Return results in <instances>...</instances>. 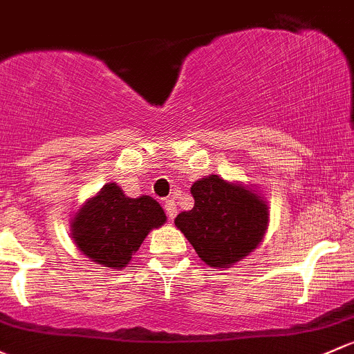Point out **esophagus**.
Segmentation results:
<instances>
[{"mask_svg": "<svg viewBox=\"0 0 354 354\" xmlns=\"http://www.w3.org/2000/svg\"><path fill=\"white\" fill-rule=\"evenodd\" d=\"M165 210H166V215H167V218H169V221H173V218L176 217L178 210H176V203H174L173 200H166Z\"/></svg>", "mask_w": 354, "mask_h": 354, "instance_id": "34e87169", "label": "esophagus"}]
</instances>
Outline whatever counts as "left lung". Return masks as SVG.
Masks as SVG:
<instances>
[{
  "mask_svg": "<svg viewBox=\"0 0 354 354\" xmlns=\"http://www.w3.org/2000/svg\"><path fill=\"white\" fill-rule=\"evenodd\" d=\"M195 205L181 212L174 225L196 254L212 268H230L258 248L268 229V203L261 195L217 174L192 187Z\"/></svg>",
  "mask_w": 354,
  "mask_h": 354,
  "instance_id": "left-lung-1",
  "label": "left lung"
}]
</instances>
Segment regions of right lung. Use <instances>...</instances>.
<instances>
[{
    "label": "right lung",
    "instance_id": "obj_1",
    "mask_svg": "<svg viewBox=\"0 0 354 354\" xmlns=\"http://www.w3.org/2000/svg\"><path fill=\"white\" fill-rule=\"evenodd\" d=\"M165 222V210L152 196L129 198L117 183H106L74 215L71 236L93 263L122 270L147 234Z\"/></svg>",
    "mask_w": 354,
    "mask_h": 354
}]
</instances>
